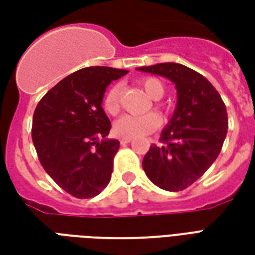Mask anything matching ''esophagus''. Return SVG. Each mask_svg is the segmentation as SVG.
<instances>
[{"label":"esophagus","instance_id":"1","mask_svg":"<svg viewBox=\"0 0 255 255\" xmlns=\"http://www.w3.org/2000/svg\"><path fill=\"white\" fill-rule=\"evenodd\" d=\"M129 142H131V139H129V138H122V139H120V143H122V144H127V143H129Z\"/></svg>","mask_w":255,"mask_h":255}]
</instances>
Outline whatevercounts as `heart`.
<instances>
[{"label":"heart","mask_w":255,"mask_h":255,"mask_svg":"<svg viewBox=\"0 0 255 255\" xmlns=\"http://www.w3.org/2000/svg\"><path fill=\"white\" fill-rule=\"evenodd\" d=\"M146 94L153 100L164 95V84L158 79L146 78L140 82ZM104 109L109 115H116L120 109V86L115 84L104 95ZM160 126V117L154 113L147 115H124L113 124V132L120 138H143Z\"/></svg>","instance_id":"heart-1"}]
</instances>
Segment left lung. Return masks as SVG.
I'll list each match as a JSON object with an SVG mask.
<instances>
[{"label": "left lung", "mask_w": 255, "mask_h": 255, "mask_svg": "<svg viewBox=\"0 0 255 255\" xmlns=\"http://www.w3.org/2000/svg\"><path fill=\"white\" fill-rule=\"evenodd\" d=\"M175 84V112L161 132V146H150L142 162L155 186L180 191L197 182L219 157L228 131V115L221 97L208 79L177 63L140 67Z\"/></svg>", "instance_id": "left-lung-1"}]
</instances>
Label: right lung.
I'll return each instance as SVG.
<instances>
[{
    "label": "right lung",
    "mask_w": 255,
    "mask_h": 255,
    "mask_svg": "<svg viewBox=\"0 0 255 255\" xmlns=\"http://www.w3.org/2000/svg\"><path fill=\"white\" fill-rule=\"evenodd\" d=\"M126 69L89 67L58 82L36 105L32 142L43 169L73 197L93 198L109 184L120 142L108 139L106 87Z\"/></svg>",
    "instance_id": "add662e5"
}]
</instances>
